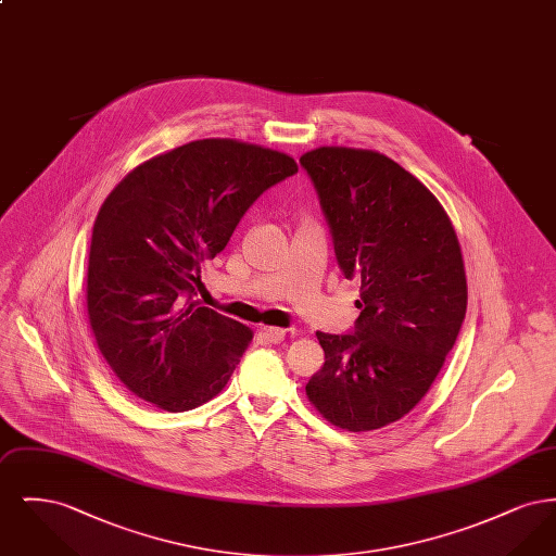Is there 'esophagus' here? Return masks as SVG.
Instances as JSON below:
<instances>
[{"instance_id": "1", "label": "esophagus", "mask_w": 556, "mask_h": 556, "mask_svg": "<svg viewBox=\"0 0 556 556\" xmlns=\"http://www.w3.org/2000/svg\"><path fill=\"white\" fill-rule=\"evenodd\" d=\"M261 336L265 338L266 342H270V344H279V342H283V338H286V329H279V327H263V329H261Z\"/></svg>"}]
</instances>
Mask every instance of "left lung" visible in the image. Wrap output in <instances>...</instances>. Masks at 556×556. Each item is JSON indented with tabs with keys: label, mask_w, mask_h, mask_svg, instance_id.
<instances>
[{
	"label": "left lung",
	"mask_w": 556,
	"mask_h": 556,
	"mask_svg": "<svg viewBox=\"0 0 556 556\" xmlns=\"http://www.w3.org/2000/svg\"><path fill=\"white\" fill-rule=\"evenodd\" d=\"M300 164L317 189L338 265L361 281L354 329L317 331L325 363L306 396L336 427L379 429L421 402L458 338L467 313L460 245L435 195L394 160L331 146Z\"/></svg>",
	"instance_id": "left-lung-1"
}]
</instances>
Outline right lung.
Listing matches in <instances>:
<instances>
[{
	"mask_svg": "<svg viewBox=\"0 0 556 556\" xmlns=\"http://www.w3.org/2000/svg\"><path fill=\"white\" fill-rule=\"evenodd\" d=\"M298 173L288 154L236 139H200L148 160L98 212L87 315L110 369L162 410L216 396L252 329L200 306V263L225 250L241 216Z\"/></svg>",
	"mask_w": 556,
	"mask_h": 556,
	"instance_id": "right-lung-1",
	"label": "right lung"
}]
</instances>
